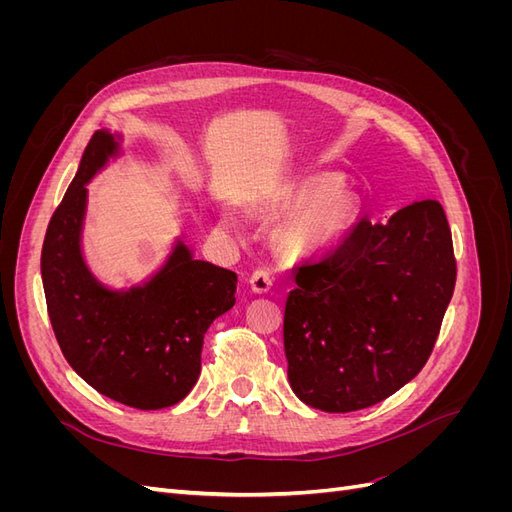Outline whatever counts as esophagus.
I'll return each mask as SVG.
<instances>
[{
    "instance_id": "esophagus-1",
    "label": "esophagus",
    "mask_w": 512,
    "mask_h": 512,
    "mask_svg": "<svg viewBox=\"0 0 512 512\" xmlns=\"http://www.w3.org/2000/svg\"><path fill=\"white\" fill-rule=\"evenodd\" d=\"M273 286V275L267 271V269H256L250 277V288L256 292V294H265L269 292Z\"/></svg>"
}]
</instances>
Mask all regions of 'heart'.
I'll return each mask as SVG.
<instances>
[{"label": "heart", "instance_id": "heart-1", "mask_svg": "<svg viewBox=\"0 0 512 512\" xmlns=\"http://www.w3.org/2000/svg\"><path fill=\"white\" fill-rule=\"evenodd\" d=\"M344 179L337 173L305 177L284 196L282 209L294 213L284 241L292 252H318L344 239L359 218L352 194L342 192Z\"/></svg>", "mask_w": 512, "mask_h": 512}]
</instances>
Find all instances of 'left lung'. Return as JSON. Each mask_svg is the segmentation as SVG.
Returning a JSON list of instances; mask_svg holds the SVG:
<instances>
[{
    "instance_id": "8db88e82",
    "label": "left lung",
    "mask_w": 512,
    "mask_h": 512,
    "mask_svg": "<svg viewBox=\"0 0 512 512\" xmlns=\"http://www.w3.org/2000/svg\"><path fill=\"white\" fill-rule=\"evenodd\" d=\"M457 277L438 200L361 218L327 258L294 271L284 312L288 380L322 412L363 410L397 393L427 363Z\"/></svg>"
}]
</instances>
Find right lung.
Listing matches in <instances>:
<instances>
[{
    "label": "right lung",
    "mask_w": 512,
    "mask_h": 512,
    "mask_svg": "<svg viewBox=\"0 0 512 512\" xmlns=\"http://www.w3.org/2000/svg\"><path fill=\"white\" fill-rule=\"evenodd\" d=\"M119 153L117 138L98 130L42 245V286L57 344L89 386L123 406H175L200 376L203 337L235 305L237 273L196 260L181 239L143 286L111 290L85 265L81 232L87 188Z\"/></svg>",
    "instance_id": "right-lung-1"
}]
</instances>
